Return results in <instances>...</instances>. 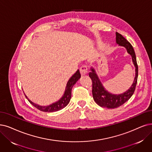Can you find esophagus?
<instances>
[{
    "mask_svg": "<svg viewBox=\"0 0 152 152\" xmlns=\"http://www.w3.org/2000/svg\"><path fill=\"white\" fill-rule=\"evenodd\" d=\"M80 72L82 75H85L87 74L88 73V69L86 66H82L80 69Z\"/></svg>",
    "mask_w": 152,
    "mask_h": 152,
    "instance_id": "1",
    "label": "esophagus"
}]
</instances>
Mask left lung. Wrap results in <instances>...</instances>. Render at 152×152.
<instances>
[{"mask_svg":"<svg viewBox=\"0 0 152 152\" xmlns=\"http://www.w3.org/2000/svg\"><path fill=\"white\" fill-rule=\"evenodd\" d=\"M116 42L119 46L125 47L127 52L132 57V62L135 67V75L134 80L131 87L121 94H113L105 88L100 82L95 70L91 67L89 72V77L92 80V95L94 101L101 107L108 108H115L122 105L128 101L134 93L138 78V65L134 49L129 42L127 41L123 36L116 32Z\"/></svg>","mask_w":152,"mask_h":152,"instance_id":"left-lung-1","label":"left lung"}]
</instances>
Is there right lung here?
<instances>
[{
    "label": "right lung",
    "instance_id": "add662e5",
    "mask_svg": "<svg viewBox=\"0 0 152 152\" xmlns=\"http://www.w3.org/2000/svg\"><path fill=\"white\" fill-rule=\"evenodd\" d=\"M81 77V75L80 74L79 70H77V71L73 75L69 80L67 83H66V86L65 87V90L64 92V94L63 96L60 98L58 101H57L55 103H53L51 105H47V106H41L38 104H34L31 100H30L27 96H25L27 98V99L28 100V102L31 104L33 106H34L35 108L39 109V110L45 112H57L60 110H62L64 107H65L66 105L69 104V103L71 99L72 95V89L73 86L76 83V82L80 79Z\"/></svg>",
    "mask_w": 152,
    "mask_h": 152
}]
</instances>
